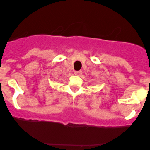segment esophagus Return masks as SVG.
<instances>
[{
	"instance_id": "obj_1",
	"label": "esophagus",
	"mask_w": 150,
	"mask_h": 150,
	"mask_svg": "<svg viewBox=\"0 0 150 150\" xmlns=\"http://www.w3.org/2000/svg\"><path fill=\"white\" fill-rule=\"evenodd\" d=\"M74 73H75V75L80 76V75H81V74H82V71H75V72H74Z\"/></svg>"
}]
</instances>
